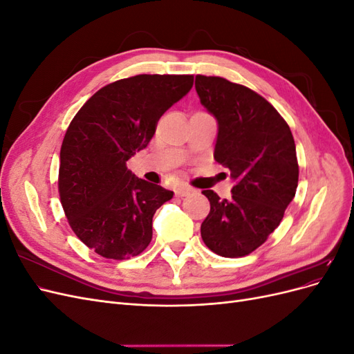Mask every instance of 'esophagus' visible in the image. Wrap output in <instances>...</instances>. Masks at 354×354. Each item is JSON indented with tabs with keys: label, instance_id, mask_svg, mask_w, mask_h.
<instances>
[{
	"label": "esophagus",
	"instance_id": "1",
	"mask_svg": "<svg viewBox=\"0 0 354 354\" xmlns=\"http://www.w3.org/2000/svg\"><path fill=\"white\" fill-rule=\"evenodd\" d=\"M176 196H178V198H183V196H189V195H192L194 194V189L192 187H189V186H185V185H180V186H177L176 187Z\"/></svg>",
	"mask_w": 354,
	"mask_h": 354
}]
</instances>
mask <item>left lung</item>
<instances>
[{
    "label": "left lung",
    "instance_id": "left-lung-1",
    "mask_svg": "<svg viewBox=\"0 0 354 354\" xmlns=\"http://www.w3.org/2000/svg\"><path fill=\"white\" fill-rule=\"evenodd\" d=\"M201 103L218 122L214 159L236 180L232 198L212 190L201 226L208 248L238 259L261 246L279 226L298 186V160L289 125L259 93L221 77L196 75Z\"/></svg>",
    "mask_w": 354,
    "mask_h": 354
}]
</instances>
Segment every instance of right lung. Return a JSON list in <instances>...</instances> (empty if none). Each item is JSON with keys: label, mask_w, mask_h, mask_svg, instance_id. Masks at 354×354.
<instances>
[{"label": "right lung", "mask_w": 354, "mask_h": 354, "mask_svg": "<svg viewBox=\"0 0 354 354\" xmlns=\"http://www.w3.org/2000/svg\"><path fill=\"white\" fill-rule=\"evenodd\" d=\"M192 85L194 75L124 78L94 93L71 121L60 149V202L73 233L104 259H131L151 243L153 214L174 194L136 177L127 160Z\"/></svg>", "instance_id": "obj_1"}]
</instances>
